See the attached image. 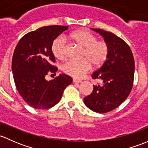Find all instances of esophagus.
Masks as SVG:
<instances>
[{"label":"esophagus","instance_id":"obj_1","mask_svg":"<svg viewBox=\"0 0 148 148\" xmlns=\"http://www.w3.org/2000/svg\"><path fill=\"white\" fill-rule=\"evenodd\" d=\"M73 83H81L82 81L80 80H77V79L74 78L73 80Z\"/></svg>","mask_w":148,"mask_h":148}]
</instances>
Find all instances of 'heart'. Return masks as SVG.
<instances>
[{
  "label": "heart",
  "mask_w": 148,
  "mask_h": 148,
  "mask_svg": "<svg viewBox=\"0 0 148 148\" xmlns=\"http://www.w3.org/2000/svg\"><path fill=\"white\" fill-rule=\"evenodd\" d=\"M71 40L83 49L80 61H70L62 67L63 73L68 75L80 78L92 68H97L104 65L109 57L110 48L106 41L97 40L96 36L85 29H79L71 33ZM66 42L63 37H58L53 40L51 51L56 59L63 60L66 58Z\"/></svg>",
  "instance_id": "1"
}]
</instances>
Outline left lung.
<instances>
[{"instance_id": "left-lung-1", "label": "left lung", "mask_w": 148, "mask_h": 148, "mask_svg": "<svg viewBox=\"0 0 148 148\" xmlns=\"http://www.w3.org/2000/svg\"><path fill=\"white\" fill-rule=\"evenodd\" d=\"M109 45L107 61L92 74V79H101L103 84L93 85L90 95L84 98L85 106L98 113H106L120 106L130 93L134 81L135 60L129 45L114 33L92 28Z\"/></svg>"}]
</instances>
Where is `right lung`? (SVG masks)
Returning a JSON list of instances; mask_svg holds the SVG:
<instances>
[{"instance_id":"add662e5","label":"right lung","mask_w":148,"mask_h":148,"mask_svg":"<svg viewBox=\"0 0 148 148\" xmlns=\"http://www.w3.org/2000/svg\"><path fill=\"white\" fill-rule=\"evenodd\" d=\"M68 26L49 25L29 32L15 48L12 59L13 79L24 101L36 109H48L61 99L64 90L73 79L60 74L48 81L45 76L58 68L52 63L56 58L51 51L53 40Z\"/></svg>"}]
</instances>
